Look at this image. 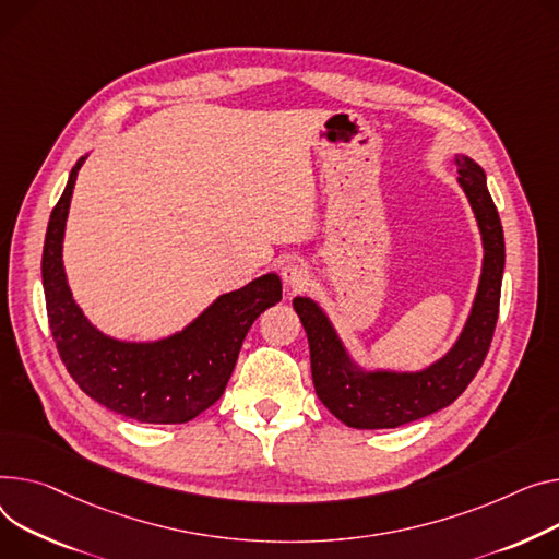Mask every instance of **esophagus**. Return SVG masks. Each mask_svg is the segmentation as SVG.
Returning a JSON list of instances; mask_svg holds the SVG:
<instances>
[{
    "label": "esophagus",
    "mask_w": 559,
    "mask_h": 559,
    "mask_svg": "<svg viewBox=\"0 0 559 559\" xmlns=\"http://www.w3.org/2000/svg\"><path fill=\"white\" fill-rule=\"evenodd\" d=\"M281 274H283L285 285L292 287V289L301 287V285L310 278V272H308V267L301 263V260H289V263L283 267Z\"/></svg>",
    "instance_id": "esophagus-1"
}]
</instances>
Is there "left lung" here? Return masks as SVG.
<instances>
[{"instance_id": "1", "label": "left lung", "mask_w": 559, "mask_h": 559, "mask_svg": "<svg viewBox=\"0 0 559 559\" xmlns=\"http://www.w3.org/2000/svg\"><path fill=\"white\" fill-rule=\"evenodd\" d=\"M456 166L459 183L478 219L486 255L472 314L454 348L440 361L420 373H364L346 355L319 306L304 296L292 301L308 332L314 391L328 412L348 427L393 429L438 412L467 389L490 350L506 263L503 227L480 166L463 155L456 157Z\"/></svg>"}]
</instances>
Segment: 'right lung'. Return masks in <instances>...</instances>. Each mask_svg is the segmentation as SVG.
Listing matches in <instances>:
<instances>
[{
	"label": "right lung",
	"mask_w": 559,
	"mask_h": 559,
	"mask_svg": "<svg viewBox=\"0 0 559 559\" xmlns=\"http://www.w3.org/2000/svg\"><path fill=\"white\" fill-rule=\"evenodd\" d=\"M85 159L73 166L51 211L43 285L53 342L69 376L109 412L153 425L189 423L219 400L251 323L281 301V278L260 276L222 294L189 328L155 344L105 337L73 301L62 267V236L71 191Z\"/></svg>",
	"instance_id": "obj_1"
}]
</instances>
